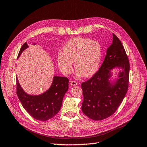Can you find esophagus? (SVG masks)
Returning <instances> with one entry per match:
<instances>
[{"label":"esophagus","instance_id":"obj_1","mask_svg":"<svg viewBox=\"0 0 147 147\" xmlns=\"http://www.w3.org/2000/svg\"><path fill=\"white\" fill-rule=\"evenodd\" d=\"M69 84H70V86H76L78 83L76 82V81L75 80H71L69 82Z\"/></svg>","mask_w":147,"mask_h":147}]
</instances>
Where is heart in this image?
<instances>
[{"label": "heart", "mask_w": 147, "mask_h": 147, "mask_svg": "<svg viewBox=\"0 0 147 147\" xmlns=\"http://www.w3.org/2000/svg\"><path fill=\"white\" fill-rule=\"evenodd\" d=\"M102 55L99 42L88 38L77 37L69 40L63 47V51L57 53V62L60 70L68 75L73 69V63L77 69L76 75L90 77L98 70Z\"/></svg>", "instance_id": "1"}]
</instances>
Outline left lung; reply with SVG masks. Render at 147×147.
<instances>
[{"label": "left lung", "instance_id": "obj_1", "mask_svg": "<svg viewBox=\"0 0 147 147\" xmlns=\"http://www.w3.org/2000/svg\"><path fill=\"white\" fill-rule=\"evenodd\" d=\"M113 38L112 44L107 49L99 69L81 84L84 96L82 112L94 121H101L113 115L121 104L128 88V58L119 38L114 34ZM116 66L121 70L119 79L112 85L109 80L110 71Z\"/></svg>", "mask_w": 147, "mask_h": 147}]
</instances>
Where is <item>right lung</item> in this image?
Returning <instances> with one entry per match:
<instances>
[{
    "instance_id": "1",
    "label": "right lung",
    "mask_w": 147,
    "mask_h": 147,
    "mask_svg": "<svg viewBox=\"0 0 147 147\" xmlns=\"http://www.w3.org/2000/svg\"><path fill=\"white\" fill-rule=\"evenodd\" d=\"M28 47L25 42L22 46L18 58ZM67 78L54 76L50 88L42 94L31 96L26 94L20 86L16 77V93L25 110L38 121L51 119L61 109L63 96L68 89Z\"/></svg>"
}]
</instances>
